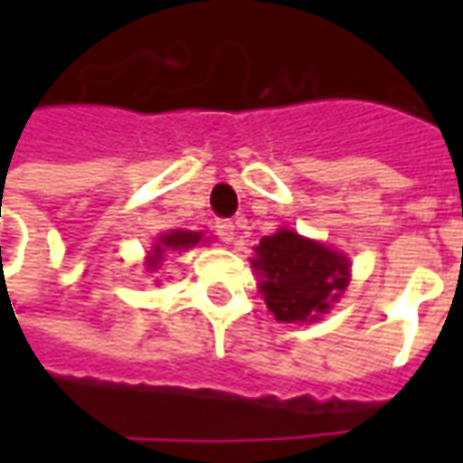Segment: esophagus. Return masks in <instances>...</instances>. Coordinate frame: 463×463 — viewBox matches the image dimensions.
<instances>
[{
    "mask_svg": "<svg viewBox=\"0 0 463 463\" xmlns=\"http://www.w3.org/2000/svg\"><path fill=\"white\" fill-rule=\"evenodd\" d=\"M215 235L222 242H232V238H235V225L231 221H215Z\"/></svg>",
    "mask_w": 463,
    "mask_h": 463,
    "instance_id": "34e87169",
    "label": "esophagus"
}]
</instances>
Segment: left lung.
<instances>
[{
    "instance_id": "8db88e82",
    "label": "left lung",
    "mask_w": 463,
    "mask_h": 463,
    "mask_svg": "<svg viewBox=\"0 0 463 463\" xmlns=\"http://www.w3.org/2000/svg\"><path fill=\"white\" fill-rule=\"evenodd\" d=\"M252 268L260 275V295L280 322H315L349 285V260L292 231L265 235L255 248Z\"/></svg>"
}]
</instances>
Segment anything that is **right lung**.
<instances>
[{
  "mask_svg": "<svg viewBox=\"0 0 463 463\" xmlns=\"http://www.w3.org/2000/svg\"><path fill=\"white\" fill-rule=\"evenodd\" d=\"M201 241H203V232H193V231L163 232L161 238L153 242L151 252H148V258H146V270H151V272L158 270L165 250H188V248L198 245Z\"/></svg>",
  "mask_w": 463,
  "mask_h": 463,
  "instance_id": "1",
  "label": "right lung"
}]
</instances>
